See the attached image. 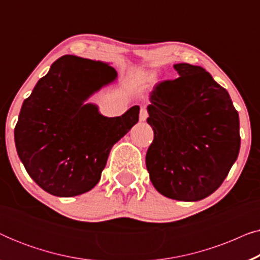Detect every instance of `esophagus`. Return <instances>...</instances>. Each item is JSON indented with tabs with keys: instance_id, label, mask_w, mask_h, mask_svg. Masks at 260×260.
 <instances>
[{
	"instance_id": "obj_1",
	"label": "esophagus",
	"mask_w": 260,
	"mask_h": 260,
	"mask_svg": "<svg viewBox=\"0 0 260 260\" xmlns=\"http://www.w3.org/2000/svg\"><path fill=\"white\" fill-rule=\"evenodd\" d=\"M148 110L145 109V108H142L141 109V112H140V120L141 122H145V120H147V118H148Z\"/></svg>"
}]
</instances>
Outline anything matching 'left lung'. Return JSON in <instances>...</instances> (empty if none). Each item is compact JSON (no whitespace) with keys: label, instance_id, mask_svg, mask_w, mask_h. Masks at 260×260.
Masks as SVG:
<instances>
[{"label":"left lung","instance_id":"1","mask_svg":"<svg viewBox=\"0 0 260 260\" xmlns=\"http://www.w3.org/2000/svg\"><path fill=\"white\" fill-rule=\"evenodd\" d=\"M179 78L150 92L154 141L145 165L156 190L199 201L221 186L240 149L239 115L225 88L200 66L176 63Z\"/></svg>","mask_w":260,"mask_h":260}]
</instances>
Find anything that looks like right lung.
<instances>
[{
  "mask_svg": "<svg viewBox=\"0 0 260 260\" xmlns=\"http://www.w3.org/2000/svg\"><path fill=\"white\" fill-rule=\"evenodd\" d=\"M103 61L63 55L24 99L14 137L28 175L47 193L71 198L101 180L110 150L138 122L140 106L105 117L88 97L116 80Z\"/></svg>",
  "mask_w": 260,
  "mask_h": 260,
  "instance_id": "add662e5",
  "label": "right lung"
}]
</instances>
